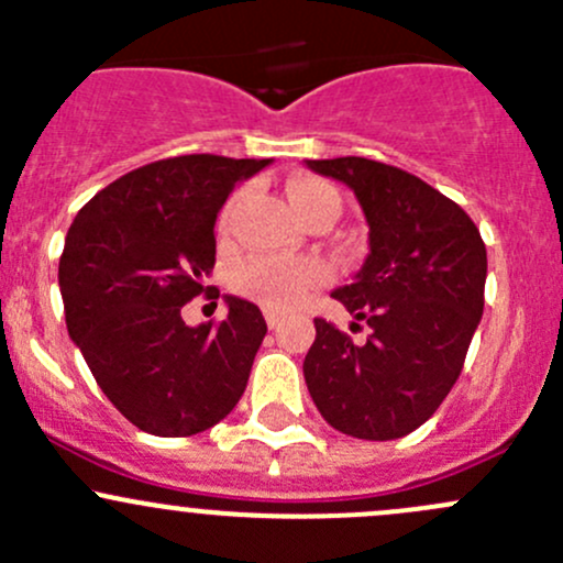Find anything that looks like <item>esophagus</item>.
Masks as SVG:
<instances>
[{"label":"esophagus","mask_w":563,"mask_h":563,"mask_svg":"<svg viewBox=\"0 0 563 563\" xmlns=\"http://www.w3.org/2000/svg\"><path fill=\"white\" fill-rule=\"evenodd\" d=\"M264 318H266V327H269V329H275L277 323H280V313H277V310L266 308V310H264Z\"/></svg>","instance_id":"obj_1"}]
</instances>
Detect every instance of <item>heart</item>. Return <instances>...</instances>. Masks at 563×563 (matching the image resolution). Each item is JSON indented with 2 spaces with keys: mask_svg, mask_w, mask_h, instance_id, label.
I'll return each instance as SVG.
<instances>
[{
  "mask_svg": "<svg viewBox=\"0 0 563 563\" xmlns=\"http://www.w3.org/2000/svg\"><path fill=\"white\" fill-rule=\"evenodd\" d=\"M286 192L291 207L302 220L313 218L318 212L338 214L340 198L338 190L327 181L313 179V176H294L286 181ZM245 198V192H236L229 203H225L223 214H220V229H229L231 218H234L236 207ZM329 277L327 264L316 258H280V255H255L245 261L236 269L234 286L236 291L245 294L253 302L264 305L269 310H291L308 297L313 288L321 286Z\"/></svg>",
  "mask_w": 563,
  "mask_h": 563,
  "instance_id": "b5f03b06",
  "label": "heart"
}]
</instances>
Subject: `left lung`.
Returning <instances> with one entry per match:
<instances>
[{"label": "left lung", "instance_id": "obj_1", "mask_svg": "<svg viewBox=\"0 0 563 563\" xmlns=\"http://www.w3.org/2000/svg\"><path fill=\"white\" fill-rule=\"evenodd\" d=\"M308 168L349 185L365 212L371 253L332 297L371 334L354 343L316 318L305 384L340 433L402 439L433 417L463 371L485 308V242L452 198L402 168L367 157Z\"/></svg>", "mask_w": 563, "mask_h": 563}]
</instances>
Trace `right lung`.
Here are the masks:
<instances>
[{
    "instance_id": "obj_1",
    "label": "right lung",
    "mask_w": 563,
    "mask_h": 563,
    "mask_svg": "<svg viewBox=\"0 0 563 563\" xmlns=\"http://www.w3.org/2000/svg\"><path fill=\"white\" fill-rule=\"evenodd\" d=\"M266 166L220 155L150 163L103 187L67 231V332L108 400L144 433H201L229 417L247 387L266 334L261 310L225 297V321L187 327L181 308L209 291L225 198Z\"/></svg>"
}]
</instances>
